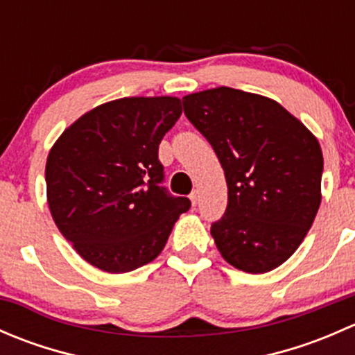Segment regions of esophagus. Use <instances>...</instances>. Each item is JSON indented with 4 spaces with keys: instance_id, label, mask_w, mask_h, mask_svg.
I'll return each mask as SVG.
<instances>
[{
    "instance_id": "1",
    "label": "esophagus",
    "mask_w": 355,
    "mask_h": 355,
    "mask_svg": "<svg viewBox=\"0 0 355 355\" xmlns=\"http://www.w3.org/2000/svg\"><path fill=\"white\" fill-rule=\"evenodd\" d=\"M189 198H191L192 206H196V204H198V200H199V192H198V191H194V192H192L191 196H189Z\"/></svg>"
}]
</instances>
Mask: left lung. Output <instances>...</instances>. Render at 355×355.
Here are the masks:
<instances>
[{
	"instance_id": "8db88e82",
	"label": "left lung",
	"mask_w": 355,
	"mask_h": 355,
	"mask_svg": "<svg viewBox=\"0 0 355 355\" xmlns=\"http://www.w3.org/2000/svg\"><path fill=\"white\" fill-rule=\"evenodd\" d=\"M182 103L227 178V211L211 225L218 250L245 273L275 270L295 252L320 209V142L284 106L252 92L216 87Z\"/></svg>"
}]
</instances>
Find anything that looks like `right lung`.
Here are the masks:
<instances>
[{
  "mask_svg": "<svg viewBox=\"0 0 355 355\" xmlns=\"http://www.w3.org/2000/svg\"><path fill=\"white\" fill-rule=\"evenodd\" d=\"M182 114L178 98H121L82 114L46 161V192L63 237L89 264L127 273L166 245L191 200L161 187V139Z\"/></svg>",
  "mask_w": 355,
  "mask_h": 355,
  "instance_id": "right-lung-1",
  "label": "right lung"
}]
</instances>
